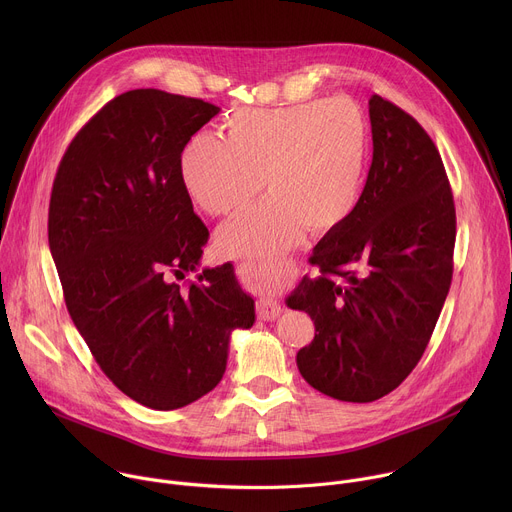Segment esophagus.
Masks as SVG:
<instances>
[{
  "label": "esophagus",
  "instance_id": "34e87169",
  "mask_svg": "<svg viewBox=\"0 0 512 512\" xmlns=\"http://www.w3.org/2000/svg\"><path fill=\"white\" fill-rule=\"evenodd\" d=\"M241 269H245L249 275H255V279H275L283 273L281 263H241ZM281 314V306L273 298H261L257 302V316L261 320H275Z\"/></svg>",
  "mask_w": 512,
  "mask_h": 512
}]
</instances>
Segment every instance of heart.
Instances as JSON below:
<instances>
[{"label":"heart","instance_id":"1","mask_svg":"<svg viewBox=\"0 0 512 512\" xmlns=\"http://www.w3.org/2000/svg\"><path fill=\"white\" fill-rule=\"evenodd\" d=\"M369 152L367 119L346 97L243 109L223 123L221 139L186 143L180 178L212 216L243 208L265 184L269 196L223 225L216 243L231 257H273L304 229L326 235L350 221L367 188Z\"/></svg>","mask_w":512,"mask_h":512}]
</instances>
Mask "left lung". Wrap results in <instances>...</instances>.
Here are the masks:
<instances>
[{
    "label": "left lung",
    "mask_w": 512,
    "mask_h": 512,
    "mask_svg": "<svg viewBox=\"0 0 512 512\" xmlns=\"http://www.w3.org/2000/svg\"><path fill=\"white\" fill-rule=\"evenodd\" d=\"M369 115L364 196L314 247L318 273L285 300L316 326L296 356L302 377L350 403L389 395L415 369L450 291L456 243L454 196L431 137L379 95Z\"/></svg>",
    "instance_id": "8db88e82"
}]
</instances>
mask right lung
Returning a JSON list of instances; mask_svg holds the SVG:
<instances>
[{
	"mask_svg": "<svg viewBox=\"0 0 512 512\" xmlns=\"http://www.w3.org/2000/svg\"><path fill=\"white\" fill-rule=\"evenodd\" d=\"M218 111L158 89L123 93L70 141L52 184L48 243L66 310L113 385L158 411L221 383L231 334L255 322L233 263L172 281L196 271L208 241L180 156Z\"/></svg>",
	"mask_w": 512,
	"mask_h": 512,
	"instance_id": "obj_1",
	"label": "right lung"
}]
</instances>
